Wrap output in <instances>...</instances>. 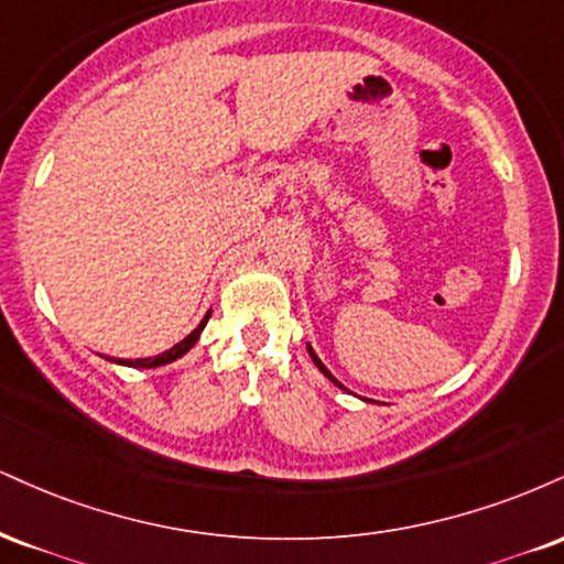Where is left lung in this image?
Masks as SVG:
<instances>
[{"instance_id": "8db88e82", "label": "left lung", "mask_w": 564, "mask_h": 564, "mask_svg": "<svg viewBox=\"0 0 564 564\" xmlns=\"http://www.w3.org/2000/svg\"><path fill=\"white\" fill-rule=\"evenodd\" d=\"M307 351H310L312 362H315V365H317V370H321V372H323V376H325V378H328V381H330V383H334V386H338V389H344V383H341V381H338V378L334 376V372H330V370H328V368H325V365L321 362V357H317V355H315V349H312V344H307ZM344 391H349V389H344Z\"/></svg>"}]
</instances>
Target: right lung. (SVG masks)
I'll return each instance as SVG.
<instances>
[{
    "mask_svg": "<svg viewBox=\"0 0 564 564\" xmlns=\"http://www.w3.org/2000/svg\"><path fill=\"white\" fill-rule=\"evenodd\" d=\"M209 315H213V310H207V315L202 317V323L196 325L192 334L183 338V341L175 344V347H171L167 351H162V355L141 357V359H110V357H107V359H110V362L126 365V368H144V370H149V368H162V365H171V362H175V359H181L183 355H188V351H192V349L196 347V341H199V336H202V330H205Z\"/></svg>",
    "mask_w": 564,
    "mask_h": 564,
    "instance_id": "obj_1",
    "label": "right lung"
}]
</instances>
